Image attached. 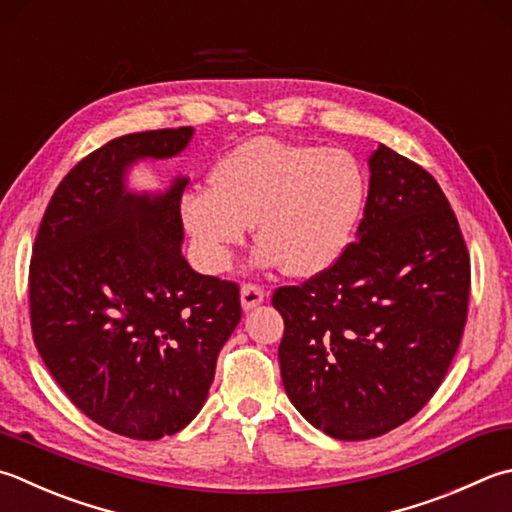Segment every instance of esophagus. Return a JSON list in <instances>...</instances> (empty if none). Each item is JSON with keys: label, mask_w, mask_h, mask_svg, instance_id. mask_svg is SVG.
Here are the masks:
<instances>
[{"label": "esophagus", "mask_w": 512, "mask_h": 512, "mask_svg": "<svg viewBox=\"0 0 512 512\" xmlns=\"http://www.w3.org/2000/svg\"><path fill=\"white\" fill-rule=\"evenodd\" d=\"M265 301V289L254 283H245L240 287V303H243V310L249 312L254 310L256 305H260Z\"/></svg>", "instance_id": "esophagus-1"}]
</instances>
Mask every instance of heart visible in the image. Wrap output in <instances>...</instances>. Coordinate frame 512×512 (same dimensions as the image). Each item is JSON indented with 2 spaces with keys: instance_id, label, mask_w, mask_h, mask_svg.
Returning <instances> with one entry per match:
<instances>
[{
  "instance_id": "heart-1",
  "label": "heart",
  "mask_w": 512,
  "mask_h": 512,
  "mask_svg": "<svg viewBox=\"0 0 512 512\" xmlns=\"http://www.w3.org/2000/svg\"><path fill=\"white\" fill-rule=\"evenodd\" d=\"M365 196V173L350 151L254 138L218 162L211 187L185 191L180 214L207 272H225L254 225L258 263L305 278L345 254Z\"/></svg>"
}]
</instances>
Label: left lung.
<instances>
[{"label": "left lung", "mask_w": 512, "mask_h": 512, "mask_svg": "<svg viewBox=\"0 0 512 512\" xmlns=\"http://www.w3.org/2000/svg\"><path fill=\"white\" fill-rule=\"evenodd\" d=\"M356 243L303 285L278 287V361L289 401L341 441L412 419L446 376L464 334L470 256L430 173L379 144Z\"/></svg>", "instance_id": "left-lung-1"}]
</instances>
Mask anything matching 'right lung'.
Returning a JSON list of instances; mask_svg holds the SVG:
<instances>
[{"instance_id":"add662e5","label":"right lung","mask_w":512,"mask_h":512,"mask_svg":"<svg viewBox=\"0 0 512 512\" xmlns=\"http://www.w3.org/2000/svg\"><path fill=\"white\" fill-rule=\"evenodd\" d=\"M194 129L129 133L66 173L33 245L28 301L37 352L77 410L129 439L176 435L200 412L240 289L180 252L187 178L131 194L138 160L173 158Z\"/></svg>"}]
</instances>
